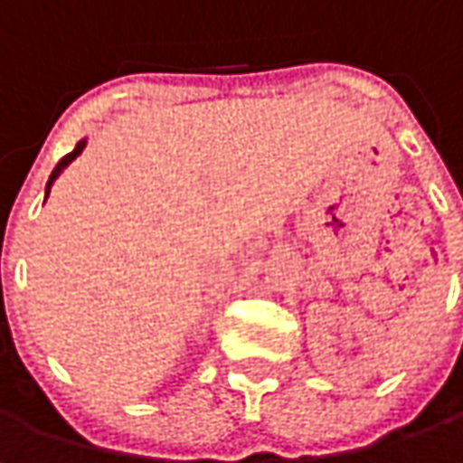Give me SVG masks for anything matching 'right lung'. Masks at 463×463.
<instances>
[{"label": "right lung", "mask_w": 463, "mask_h": 463, "mask_svg": "<svg viewBox=\"0 0 463 463\" xmlns=\"http://www.w3.org/2000/svg\"><path fill=\"white\" fill-rule=\"evenodd\" d=\"M84 146H87V140H79V143H76V148H73L71 153H66V156H63V158L58 161V166L53 168L51 179H48V184H45V200H48V194H51V186H53V182H56V179H58V174H61L63 168L69 166V164H71V161H73V158H76V156H79V153L84 151Z\"/></svg>", "instance_id": "obj_1"}]
</instances>
